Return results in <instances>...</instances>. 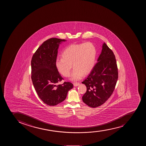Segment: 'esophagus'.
I'll list each match as a JSON object with an SVG mask.
<instances>
[{"mask_svg":"<svg viewBox=\"0 0 146 146\" xmlns=\"http://www.w3.org/2000/svg\"><path fill=\"white\" fill-rule=\"evenodd\" d=\"M80 85V83H74V87H77Z\"/></svg>","mask_w":146,"mask_h":146,"instance_id":"esophagus-1","label":"esophagus"}]
</instances>
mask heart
<instances>
[{
  "label": "heart",
  "instance_id": "obj_1",
  "mask_svg": "<svg viewBox=\"0 0 146 146\" xmlns=\"http://www.w3.org/2000/svg\"><path fill=\"white\" fill-rule=\"evenodd\" d=\"M61 58L56 60L58 71L66 77L70 76L72 66L74 68L71 80L78 81L92 70L95 64L97 49L90 42L72 44L67 46L61 54Z\"/></svg>",
  "mask_w": 146,
  "mask_h": 146
}]
</instances>
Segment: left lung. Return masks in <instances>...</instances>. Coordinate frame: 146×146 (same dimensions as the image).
I'll list each match as a JSON object with an SVG mask.
<instances>
[{
    "mask_svg": "<svg viewBox=\"0 0 146 146\" xmlns=\"http://www.w3.org/2000/svg\"><path fill=\"white\" fill-rule=\"evenodd\" d=\"M96 64L82 83L87 87L82 100L91 108L104 104L114 91L118 78L115 56L105 43Z\"/></svg>",
    "mask_w": 146,
    "mask_h": 146,
    "instance_id": "1",
    "label": "left lung"
}]
</instances>
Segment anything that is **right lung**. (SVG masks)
Returning <instances> with one entry per match:
<instances>
[{"instance_id": "obj_1", "label": "right lung", "mask_w": 146, "mask_h": 146, "mask_svg": "<svg viewBox=\"0 0 146 146\" xmlns=\"http://www.w3.org/2000/svg\"><path fill=\"white\" fill-rule=\"evenodd\" d=\"M66 39L51 38L38 48L32 56L31 80L39 98L45 104L55 106L66 98L68 92L73 88L70 82L57 85L63 78L56 66L59 45Z\"/></svg>"}]
</instances>
